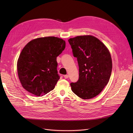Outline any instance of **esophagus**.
Listing matches in <instances>:
<instances>
[{
    "mask_svg": "<svg viewBox=\"0 0 133 133\" xmlns=\"http://www.w3.org/2000/svg\"><path fill=\"white\" fill-rule=\"evenodd\" d=\"M64 77L65 79H67L68 78V75H64Z\"/></svg>",
    "mask_w": 133,
    "mask_h": 133,
    "instance_id": "1",
    "label": "esophagus"
}]
</instances>
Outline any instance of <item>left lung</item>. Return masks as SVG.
Returning <instances> with one entry per match:
<instances>
[{"instance_id": "obj_1", "label": "left lung", "mask_w": 133, "mask_h": 133, "mask_svg": "<svg viewBox=\"0 0 133 133\" xmlns=\"http://www.w3.org/2000/svg\"><path fill=\"white\" fill-rule=\"evenodd\" d=\"M74 57L77 58L79 78L71 83L73 92L83 99L99 95L109 82L112 61L109 51L92 36H78L68 40Z\"/></svg>"}]
</instances>
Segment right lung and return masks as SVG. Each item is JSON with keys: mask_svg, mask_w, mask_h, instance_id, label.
<instances>
[{"mask_svg": "<svg viewBox=\"0 0 133 133\" xmlns=\"http://www.w3.org/2000/svg\"><path fill=\"white\" fill-rule=\"evenodd\" d=\"M63 39L47 37L30 41L23 49L17 62V71L27 91L42 96L52 90L59 79L57 57L65 48Z\"/></svg>", "mask_w": 133, "mask_h": 133, "instance_id": "obj_1", "label": "right lung"}]
</instances>
